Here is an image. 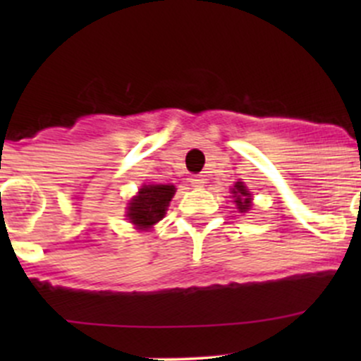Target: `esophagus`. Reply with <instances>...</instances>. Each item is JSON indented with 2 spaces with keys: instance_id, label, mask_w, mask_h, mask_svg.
<instances>
[{
  "instance_id": "1",
  "label": "esophagus",
  "mask_w": 361,
  "mask_h": 361,
  "mask_svg": "<svg viewBox=\"0 0 361 361\" xmlns=\"http://www.w3.org/2000/svg\"><path fill=\"white\" fill-rule=\"evenodd\" d=\"M190 183H192V187L201 188L204 185V176H202V174H195V176L190 178Z\"/></svg>"
}]
</instances>
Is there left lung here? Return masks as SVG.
<instances>
[{
  "label": "left lung",
  "mask_w": 361,
  "mask_h": 361,
  "mask_svg": "<svg viewBox=\"0 0 361 361\" xmlns=\"http://www.w3.org/2000/svg\"><path fill=\"white\" fill-rule=\"evenodd\" d=\"M232 194H234V197H235L234 202L238 204V209L241 211V213H246V211L251 207V195L241 181H238V183L234 185V190H232Z\"/></svg>",
  "instance_id": "1"
}]
</instances>
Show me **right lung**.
Instances as JSON below:
<instances>
[{
    "mask_svg": "<svg viewBox=\"0 0 361 361\" xmlns=\"http://www.w3.org/2000/svg\"><path fill=\"white\" fill-rule=\"evenodd\" d=\"M174 192V185H145L140 188V194L127 207V218L130 224L137 228H150L162 220Z\"/></svg>",
    "mask_w": 361,
    "mask_h": 361,
    "instance_id": "obj_1",
    "label": "right lung"
}]
</instances>
